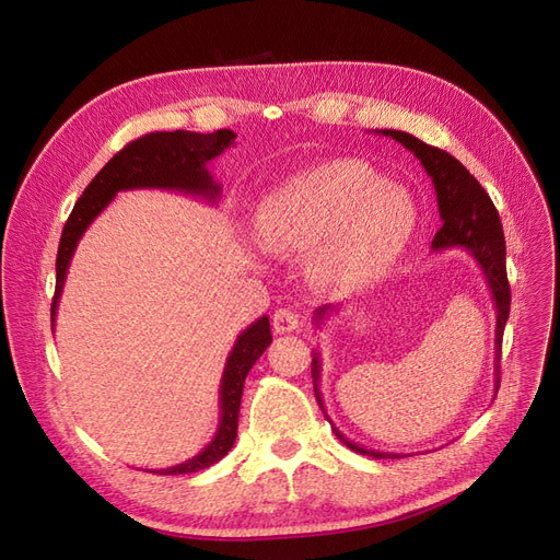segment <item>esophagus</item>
Returning <instances> with one entry per match:
<instances>
[{"instance_id":"1","label":"esophagus","mask_w":560,"mask_h":560,"mask_svg":"<svg viewBox=\"0 0 560 560\" xmlns=\"http://www.w3.org/2000/svg\"><path fill=\"white\" fill-rule=\"evenodd\" d=\"M271 324H275L277 332H293V330L300 328V314H295L289 307L277 310L275 318H271Z\"/></svg>"}]
</instances>
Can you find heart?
Listing matches in <instances>:
<instances>
[{
  "mask_svg": "<svg viewBox=\"0 0 560 560\" xmlns=\"http://www.w3.org/2000/svg\"><path fill=\"white\" fill-rule=\"evenodd\" d=\"M420 225L410 189L359 162L332 159L285 178L255 206L265 253H310L307 277L326 293H357L404 258Z\"/></svg>",
  "mask_w": 560,
  "mask_h": 560,
  "instance_id": "b5f03b06",
  "label": "heart"
}]
</instances>
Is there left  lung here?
Listing matches in <instances>:
<instances>
[{
  "instance_id": "1",
  "label": "left lung",
  "mask_w": 560,
  "mask_h": 560,
  "mask_svg": "<svg viewBox=\"0 0 560 560\" xmlns=\"http://www.w3.org/2000/svg\"><path fill=\"white\" fill-rule=\"evenodd\" d=\"M377 133L382 136H392L394 140L401 142L406 150H410L415 156L420 159V164L429 173L431 183H434L436 189V201H439V213L443 220V228L436 232L434 250H445V248H465L471 253V258L481 267L486 275V281L490 285L492 302H494V312H498V326H494V394L500 389V357H502V335L504 326L509 318V307H511V291H509V281H506V248H504V232H502V222L498 215V209L490 201L488 191L478 185L474 175L462 166L453 154L445 150H439L434 145H427L420 138H415L404 131H394V129H380ZM330 312H338L332 305H324L314 312V322L316 326L324 322V318ZM312 377H314V394L316 401L324 410L322 401V389H318V380H322V357L318 351H314L312 357ZM326 415V410H324ZM328 418V415H326ZM330 422V418H328ZM335 436H338L349 451L361 453V455H371V457H404L401 453H380V451H369L363 445L349 441L342 431L330 422Z\"/></svg>"
}]
</instances>
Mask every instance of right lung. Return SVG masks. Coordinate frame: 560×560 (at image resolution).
<instances>
[{"instance_id":"add662e5","label":"right lung","mask_w":560,"mask_h":560,"mask_svg":"<svg viewBox=\"0 0 560 560\" xmlns=\"http://www.w3.org/2000/svg\"><path fill=\"white\" fill-rule=\"evenodd\" d=\"M236 133L230 129H220L213 133H191V131H156L148 133L124 150H119L109 162L101 168V173L89 183L82 191V197L74 203V209L62 228L60 246L56 255V295L51 305V330L56 326V310L58 300L66 285V277L70 269V260L79 238L89 230L91 222L107 209V203L115 199L117 191L124 189H173L183 195L201 197L215 203L222 187L213 180L209 173L211 159L225 152ZM271 342L269 318L260 316L258 322L250 324L242 335H238L228 363L225 373L220 380V422L213 441L191 459L175 465L168 469H152V474H191L199 469H209L215 462L225 457L236 441L238 427V406H242L244 382L253 363L262 357V351Z\"/></svg>"}]
</instances>
